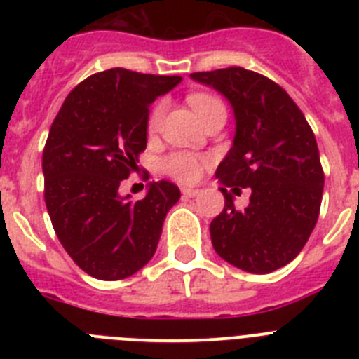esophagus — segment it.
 Returning <instances> with one entry per match:
<instances>
[{
    "instance_id": "obj_1",
    "label": "esophagus",
    "mask_w": 359,
    "mask_h": 359,
    "mask_svg": "<svg viewBox=\"0 0 359 359\" xmlns=\"http://www.w3.org/2000/svg\"><path fill=\"white\" fill-rule=\"evenodd\" d=\"M182 194L185 198H194V196L199 194V189H182Z\"/></svg>"
}]
</instances>
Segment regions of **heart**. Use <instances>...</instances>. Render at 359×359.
Wrapping results in <instances>:
<instances>
[{"instance_id":"1","label":"heart","mask_w":359,"mask_h":359,"mask_svg":"<svg viewBox=\"0 0 359 359\" xmlns=\"http://www.w3.org/2000/svg\"><path fill=\"white\" fill-rule=\"evenodd\" d=\"M189 102L201 120L205 118L207 113H210L214 107L223 106V102H221L217 97L208 93L190 95ZM163 115H165V102L163 100H160L156 106L152 107L151 115H149V120H147L149 133H156L158 129H160ZM207 161H208L207 158L192 154V152L177 151V152H172V154H169V156L161 161V169H163V172L167 174V176L174 177V180H177V182L192 183L201 176V170Z\"/></svg>"}]
</instances>
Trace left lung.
I'll return each mask as SVG.
<instances>
[{"mask_svg": "<svg viewBox=\"0 0 359 359\" xmlns=\"http://www.w3.org/2000/svg\"><path fill=\"white\" fill-rule=\"evenodd\" d=\"M190 77L224 95L236 115L233 144L215 170L224 208L210 223L214 250L248 273H271L300 253L318 221L323 170L313 129L261 73L231 66ZM224 186L252 189L249 207L236 209Z\"/></svg>", "mask_w": 359, "mask_h": 359, "instance_id": "8db88e82", "label": "left lung"}]
</instances>
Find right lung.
I'll return each instance as SVG.
<instances>
[{
	"label": "right lung",
	"mask_w": 359,
	"mask_h": 359,
	"mask_svg": "<svg viewBox=\"0 0 359 359\" xmlns=\"http://www.w3.org/2000/svg\"><path fill=\"white\" fill-rule=\"evenodd\" d=\"M182 82L126 68L95 73L75 86L43 151L44 201L73 262L100 280L128 278L156 252L165 215L180 199L170 182L149 183L144 199L118 187L147 145L149 106Z\"/></svg>",
	"instance_id": "add662e5"
}]
</instances>
